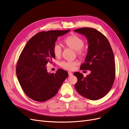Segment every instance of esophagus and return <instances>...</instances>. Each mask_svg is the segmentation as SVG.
<instances>
[{"instance_id":"obj_1","label":"esophagus","mask_w":129,"mask_h":129,"mask_svg":"<svg viewBox=\"0 0 129 129\" xmlns=\"http://www.w3.org/2000/svg\"><path fill=\"white\" fill-rule=\"evenodd\" d=\"M68 73H69V75L70 76H70H72L73 75V73L71 72H70V71H69V72H68Z\"/></svg>"}]
</instances>
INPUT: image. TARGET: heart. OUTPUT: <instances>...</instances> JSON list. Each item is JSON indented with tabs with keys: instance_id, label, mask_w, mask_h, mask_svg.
<instances>
[{
	"instance_id": "b5f03b06",
	"label": "heart",
	"mask_w": 129,
	"mask_h": 129,
	"mask_svg": "<svg viewBox=\"0 0 129 129\" xmlns=\"http://www.w3.org/2000/svg\"><path fill=\"white\" fill-rule=\"evenodd\" d=\"M65 46L75 50L76 53L79 57H82L85 54V51L83 48L84 45V40L81 37L75 35H71L65 38L63 41ZM52 51L54 55L59 57L61 54V47L58 44H55L53 48ZM78 65L77 61H62L59 63V65L61 68L69 71L73 70L76 66Z\"/></svg>"
}]
</instances>
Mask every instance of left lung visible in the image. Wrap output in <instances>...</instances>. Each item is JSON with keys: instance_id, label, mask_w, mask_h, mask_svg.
<instances>
[{"instance_id": "1", "label": "left lung", "mask_w": 129, "mask_h": 129, "mask_svg": "<svg viewBox=\"0 0 129 129\" xmlns=\"http://www.w3.org/2000/svg\"><path fill=\"white\" fill-rule=\"evenodd\" d=\"M75 31L85 35L88 41V51L81 70H89L86 77L80 72L74 73L78 79L75 84L77 92L87 99L103 98L112 88L115 77V58L110 44L102 33L90 27H82Z\"/></svg>"}]
</instances>
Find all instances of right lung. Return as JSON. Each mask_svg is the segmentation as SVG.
Here are the masks:
<instances>
[{
	"mask_svg": "<svg viewBox=\"0 0 129 129\" xmlns=\"http://www.w3.org/2000/svg\"><path fill=\"white\" fill-rule=\"evenodd\" d=\"M68 30L42 31L28 41L19 56L16 68L18 82L26 96L38 102L54 97L68 77L66 71L47 72L46 65L55 58L52 48L58 36Z\"/></svg>",
	"mask_w": 129,
	"mask_h": 129,
	"instance_id": "right-lung-1",
	"label": "right lung"
}]
</instances>
